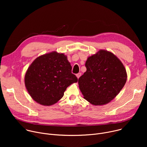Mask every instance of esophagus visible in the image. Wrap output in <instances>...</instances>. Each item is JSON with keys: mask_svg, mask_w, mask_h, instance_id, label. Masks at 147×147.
Here are the masks:
<instances>
[{"mask_svg": "<svg viewBox=\"0 0 147 147\" xmlns=\"http://www.w3.org/2000/svg\"><path fill=\"white\" fill-rule=\"evenodd\" d=\"M81 73H78V74H76V76H77V78H79L81 76Z\"/></svg>", "mask_w": 147, "mask_h": 147, "instance_id": "1", "label": "esophagus"}]
</instances>
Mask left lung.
Here are the masks:
<instances>
[{"label":"left lung","instance_id":"8db88e82","mask_svg":"<svg viewBox=\"0 0 147 147\" xmlns=\"http://www.w3.org/2000/svg\"><path fill=\"white\" fill-rule=\"evenodd\" d=\"M87 71L78 79L84 98L94 105L110 102L120 92L127 81V73L121 61L113 53L99 50L89 56Z\"/></svg>","mask_w":147,"mask_h":147}]
</instances>
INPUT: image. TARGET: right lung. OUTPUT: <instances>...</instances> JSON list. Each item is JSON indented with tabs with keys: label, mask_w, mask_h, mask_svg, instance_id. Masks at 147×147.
Masks as SVG:
<instances>
[{
	"label": "right lung",
	"mask_w": 147,
	"mask_h": 147,
	"mask_svg": "<svg viewBox=\"0 0 147 147\" xmlns=\"http://www.w3.org/2000/svg\"><path fill=\"white\" fill-rule=\"evenodd\" d=\"M71 69L67 56L63 53L54 51L38 57L25 74L28 92L42 105L56 103L63 96L67 87L78 81Z\"/></svg>",
	"instance_id": "right-lung-1"
}]
</instances>
